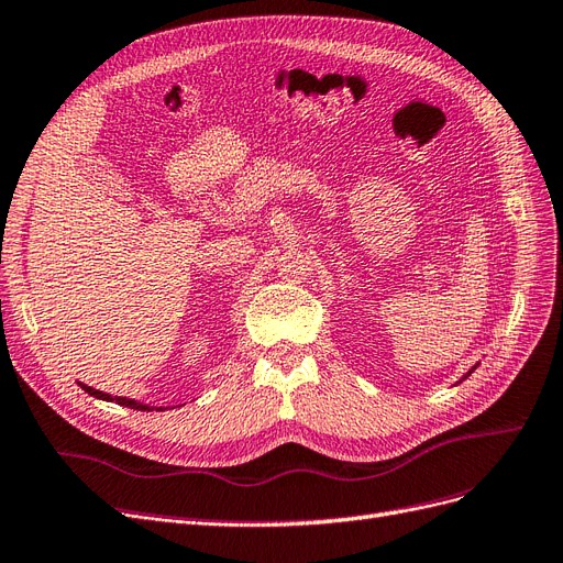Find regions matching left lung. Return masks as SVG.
<instances>
[{
  "mask_svg": "<svg viewBox=\"0 0 563 563\" xmlns=\"http://www.w3.org/2000/svg\"><path fill=\"white\" fill-rule=\"evenodd\" d=\"M470 373H472V371H470ZM470 373H467V376H470ZM467 376H465V378H467Z\"/></svg>",
  "mask_w": 563,
  "mask_h": 563,
  "instance_id": "1",
  "label": "left lung"
}]
</instances>
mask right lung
<instances>
[{
	"mask_svg": "<svg viewBox=\"0 0 563 563\" xmlns=\"http://www.w3.org/2000/svg\"><path fill=\"white\" fill-rule=\"evenodd\" d=\"M79 385H81V389H84V391H89L91 397H96V399H106V401H112V397H110V395H106V391L93 389V387L84 385V383H79ZM114 401H117V404H122V406H129V408H139V411H152L150 406H145V404H139V401H133V399H126V397H114ZM159 411H162V408H159Z\"/></svg>",
	"mask_w": 563,
	"mask_h": 563,
	"instance_id": "1",
	"label": "right lung"
}]
</instances>
